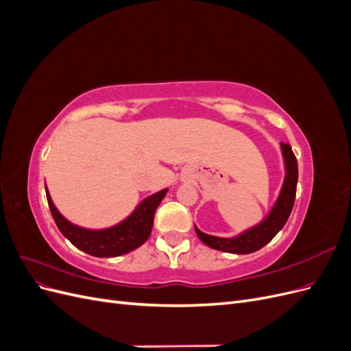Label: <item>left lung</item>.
I'll return each instance as SVG.
<instances>
[{
	"label": "left lung",
	"instance_id": "1",
	"mask_svg": "<svg viewBox=\"0 0 351 351\" xmlns=\"http://www.w3.org/2000/svg\"><path fill=\"white\" fill-rule=\"evenodd\" d=\"M280 146L285 176L277 200L274 202V205L269 209L267 217H265L259 224L239 232L237 236L232 237H218L206 234V232L200 231L195 224L196 234L202 243H205L210 249L221 252L234 254H249L262 249L265 244H268L275 236H277V232L285 226L287 219H289L291 214L295 197L297 177H299V169H297V161L291 151V146L284 142H281Z\"/></svg>",
	"mask_w": 351,
	"mask_h": 351
}]
</instances>
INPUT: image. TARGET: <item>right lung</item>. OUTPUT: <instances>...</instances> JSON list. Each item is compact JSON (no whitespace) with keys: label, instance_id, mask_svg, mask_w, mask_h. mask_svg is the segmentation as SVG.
<instances>
[{"label":"right lung","instance_id":"obj_1","mask_svg":"<svg viewBox=\"0 0 351 351\" xmlns=\"http://www.w3.org/2000/svg\"><path fill=\"white\" fill-rule=\"evenodd\" d=\"M48 205L58 230L73 246L97 258H115L129 253L149 239L154 227L155 210L167 195L168 189L145 197L129 217L107 228H84L70 222L54 205L45 186Z\"/></svg>","mask_w":351,"mask_h":351}]
</instances>
